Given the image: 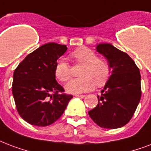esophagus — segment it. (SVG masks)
I'll return each instance as SVG.
<instances>
[{"instance_id": "obj_1", "label": "esophagus", "mask_w": 151, "mask_h": 151, "mask_svg": "<svg viewBox=\"0 0 151 151\" xmlns=\"http://www.w3.org/2000/svg\"><path fill=\"white\" fill-rule=\"evenodd\" d=\"M75 96H77V97H80V98H84L85 97V95H79V94H76Z\"/></svg>"}]
</instances>
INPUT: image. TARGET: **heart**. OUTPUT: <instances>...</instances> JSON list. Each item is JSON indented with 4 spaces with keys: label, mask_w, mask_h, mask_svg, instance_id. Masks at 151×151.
Instances as JSON below:
<instances>
[{
    "label": "heart",
    "mask_w": 151,
    "mask_h": 151,
    "mask_svg": "<svg viewBox=\"0 0 151 151\" xmlns=\"http://www.w3.org/2000/svg\"><path fill=\"white\" fill-rule=\"evenodd\" d=\"M72 57L84 65V67L80 73L81 78L72 79L65 85L66 92L70 93H85L93 89L95 83L101 86L106 82L110 73L109 65L105 61L98 58L93 50L86 47L80 48L72 54ZM55 74L63 82L70 78V65L64 58H59L55 63Z\"/></svg>",
    "instance_id": "obj_1"
}]
</instances>
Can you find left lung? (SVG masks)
<instances>
[{
	"label": "left lung",
	"mask_w": 151,
	"mask_h": 151,
	"mask_svg": "<svg viewBox=\"0 0 151 151\" xmlns=\"http://www.w3.org/2000/svg\"><path fill=\"white\" fill-rule=\"evenodd\" d=\"M96 51L108 60L111 76L97 96L98 104L88 111L99 127L116 129L133 116L141 98V75L132 58L110 43H100Z\"/></svg>",
	"instance_id": "1"
}]
</instances>
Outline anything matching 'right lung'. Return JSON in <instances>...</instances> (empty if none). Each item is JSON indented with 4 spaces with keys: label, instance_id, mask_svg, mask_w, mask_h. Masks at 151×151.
<instances>
[{
    "label": "right lung",
    "instance_id": "add662e5",
    "mask_svg": "<svg viewBox=\"0 0 151 151\" xmlns=\"http://www.w3.org/2000/svg\"><path fill=\"white\" fill-rule=\"evenodd\" d=\"M67 50L65 45L49 42L26 56L13 73L12 95L17 111L28 124L49 126L63 115L72 95L55 79V66Z\"/></svg>",
    "mask_w": 151,
    "mask_h": 151
}]
</instances>
